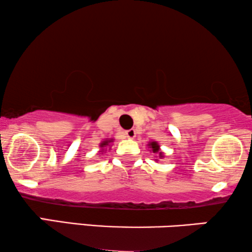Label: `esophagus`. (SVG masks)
<instances>
[{"label": "esophagus", "mask_w": 252, "mask_h": 252, "mask_svg": "<svg viewBox=\"0 0 252 252\" xmlns=\"http://www.w3.org/2000/svg\"><path fill=\"white\" fill-rule=\"evenodd\" d=\"M125 135H126L127 139H134V137L136 136L135 129H128V130H126Z\"/></svg>", "instance_id": "1"}]
</instances>
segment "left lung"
<instances>
[{"mask_svg":"<svg viewBox=\"0 0 252 252\" xmlns=\"http://www.w3.org/2000/svg\"><path fill=\"white\" fill-rule=\"evenodd\" d=\"M148 146H149V148H150L151 151H153L154 154H157L158 156H159V158H163V157H164L163 153H161V151H160L159 143L156 142V141H153V142H149V144H148Z\"/></svg>","mask_w":252,"mask_h":252,"instance_id":"1","label":"left lung"}]
</instances>
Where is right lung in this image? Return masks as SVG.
<instances>
[{
	"label": "right lung",
	"mask_w": 252,
	"mask_h": 252,
	"mask_svg": "<svg viewBox=\"0 0 252 252\" xmlns=\"http://www.w3.org/2000/svg\"><path fill=\"white\" fill-rule=\"evenodd\" d=\"M111 142H113V140H112V139H106V140H104V141H102V142L99 143V147H101V149H102L101 151L104 150V148L108 147L109 144L111 143Z\"/></svg>",
	"instance_id": "right-lung-1"
}]
</instances>
